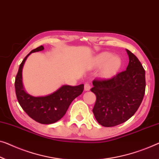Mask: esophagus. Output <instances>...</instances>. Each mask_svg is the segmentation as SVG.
Instances as JSON below:
<instances>
[{
    "instance_id": "34e87169",
    "label": "esophagus",
    "mask_w": 159,
    "mask_h": 159,
    "mask_svg": "<svg viewBox=\"0 0 159 159\" xmlns=\"http://www.w3.org/2000/svg\"><path fill=\"white\" fill-rule=\"evenodd\" d=\"M90 89H91V85H90V84H89V83H86L84 85V90L86 91H89Z\"/></svg>"
}]
</instances>
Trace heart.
I'll list each match as a JSON object with an SVG mask.
<instances>
[{
  "label": "heart",
  "instance_id": "1",
  "mask_svg": "<svg viewBox=\"0 0 159 159\" xmlns=\"http://www.w3.org/2000/svg\"><path fill=\"white\" fill-rule=\"evenodd\" d=\"M101 74L103 78H111L118 72L121 66V61L118 56H112L108 52H103L95 58V66L101 67Z\"/></svg>",
  "mask_w": 159,
  "mask_h": 159
}]
</instances>
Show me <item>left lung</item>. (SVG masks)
<instances>
[{
    "label": "left lung",
    "mask_w": 159,
    "mask_h": 159,
    "mask_svg": "<svg viewBox=\"0 0 159 159\" xmlns=\"http://www.w3.org/2000/svg\"><path fill=\"white\" fill-rule=\"evenodd\" d=\"M126 51L129 57L126 70L109 79L93 80L91 91L96 97L93 113L103 126H116L129 120L138 110L145 94V70L138 58Z\"/></svg>",
    "instance_id": "left-lung-1"
}]
</instances>
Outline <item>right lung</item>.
Listing matches in <instances>:
<instances>
[{
  "instance_id": "1",
  "label": "right lung",
  "mask_w": 159,
  "mask_h": 159,
  "mask_svg": "<svg viewBox=\"0 0 159 159\" xmlns=\"http://www.w3.org/2000/svg\"><path fill=\"white\" fill-rule=\"evenodd\" d=\"M43 49V46L38 47L23 59L16 77L15 90L19 104L32 119L42 124H51L58 121L66 114L72 101L84 91V86H63L52 94L42 97H34L25 93L22 84L23 64L30 53Z\"/></svg>"
}]
</instances>
